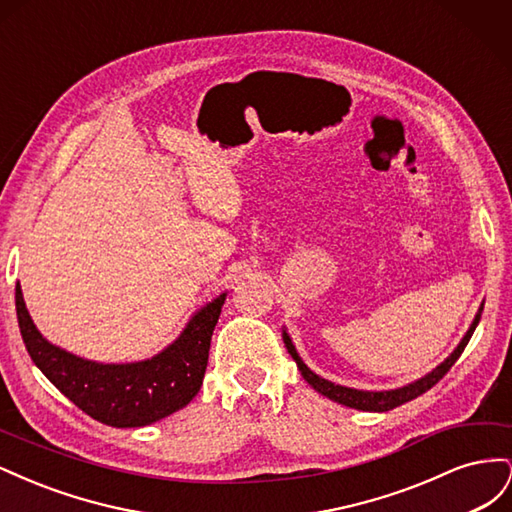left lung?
I'll use <instances>...</instances> for the list:
<instances>
[{
  "label": "left lung",
  "instance_id": "1",
  "mask_svg": "<svg viewBox=\"0 0 512 512\" xmlns=\"http://www.w3.org/2000/svg\"><path fill=\"white\" fill-rule=\"evenodd\" d=\"M480 314H483V307L478 309V314H476V318H474V322H472V327L468 329L466 337L461 339V344L457 346V350H455L451 356H448V359H446L442 365H438V367L433 369L431 374H427L425 378L416 380V382H412V384H408V386H401V389H395V391L371 393V391H356V389H348V386L333 384V382H329V380H324V378L316 376L314 371L309 369V367L301 361V356L297 354V350H294L288 333H284V344H286V348H288L292 359L297 361V365H299V369H301V376H303L309 384H312L318 393H322L324 397H329V399L337 401V404H344V406L354 408V410L386 412V410H393V408H397V406H401V404H406V401L416 399L418 395H423L425 391L431 389L433 384H438V382L446 376V371L455 365V361L459 359L461 352L466 350V346H468V342H470V337H472V333H474V329H476V324H478V320H480Z\"/></svg>",
  "mask_w": 512,
  "mask_h": 512
}]
</instances>
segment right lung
I'll return each instance as SVG.
<instances>
[{
    "label": "right lung",
    "mask_w": 512,
    "mask_h": 512,
    "mask_svg": "<svg viewBox=\"0 0 512 512\" xmlns=\"http://www.w3.org/2000/svg\"><path fill=\"white\" fill-rule=\"evenodd\" d=\"M17 318L25 348L42 374L85 414L111 427H145L185 408L205 378L209 346L226 294L190 320L173 346L141 363L102 365L46 342L17 284Z\"/></svg>",
    "instance_id": "right-lung-1"
}]
</instances>
